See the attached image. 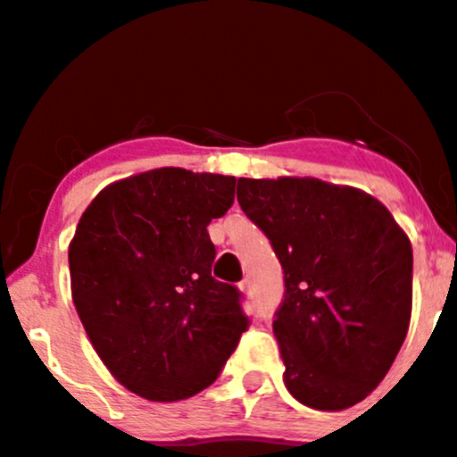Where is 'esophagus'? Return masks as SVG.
<instances>
[{"mask_svg": "<svg viewBox=\"0 0 457 457\" xmlns=\"http://www.w3.org/2000/svg\"><path fill=\"white\" fill-rule=\"evenodd\" d=\"M238 287H240V291H243V294H246V295H249V294H251V291H253V283H251V278H245V281H243V283H240V285H238Z\"/></svg>", "mask_w": 457, "mask_h": 457, "instance_id": "1", "label": "esophagus"}]
</instances>
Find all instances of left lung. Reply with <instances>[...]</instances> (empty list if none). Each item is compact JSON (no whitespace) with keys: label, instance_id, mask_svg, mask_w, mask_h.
<instances>
[{"label":"left lung","instance_id":"left-lung-1","mask_svg":"<svg viewBox=\"0 0 457 457\" xmlns=\"http://www.w3.org/2000/svg\"><path fill=\"white\" fill-rule=\"evenodd\" d=\"M236 195L283 266L272 329L285 387L317 411L361 403L409 332V236L377 197L312 176L238 179Z\"/></svg>","mask_w":457,"mask_h":457}]
</instances>
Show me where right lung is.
<instances>
[{
    "label": "right lung",
    "mask_w": 457,
    "mask_h": 457,
    "mask_svg": "<svg viewBox=\"0 0 457 457\" xmlns=\"http://www.w3.org/2000/svg\"><path fill=\"white\" fill-rule=\"evenodd\" d=\"M234 176L157 168L93 197L70 240V287L110 375L151 403L206 389L249 326L234 285L211 277L206 228L234 204Z\"/></svg>",
    "instance_id": "obj_1"
}]
</instances>
